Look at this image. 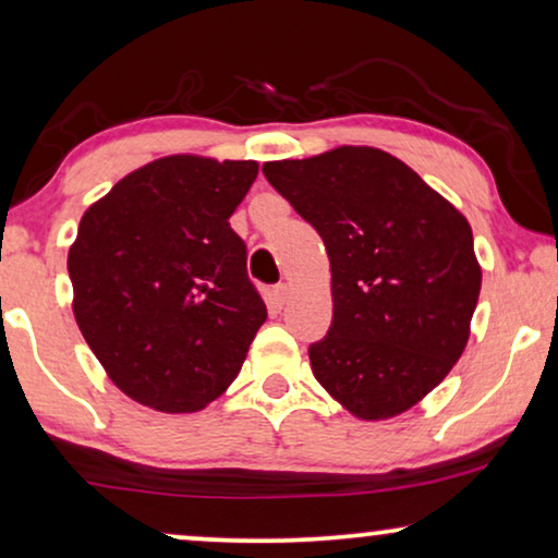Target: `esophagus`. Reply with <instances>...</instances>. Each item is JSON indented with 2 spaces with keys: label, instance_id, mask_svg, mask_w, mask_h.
<instances>
[{
  "label": "esophagus",
  "instance_id": "1",
  "mask_svg": "<svg viewBox=\"0 0 558 558\" xmlns=\"http://www.w3.org/2000/svg\"><path fill=\"white\" fill-rule=\"evenodd\" d=\"M269 299H271V304L277 306V310H281V306H284V304H287V299H289V287H287V284H277V287H271Z\"/></svg>",
  "mask_w": 558,
  "mask_h": 558
}]
</instances>
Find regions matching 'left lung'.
I'll use <instances>...</instances> for the list:
<instances>
[{
    "instance_id": "8db88e82",
    "label": "left lung",
    "mask_w": 558,
    "mask_h": 558,
    "mask_svg": "<svg viewBox=\"0 0 558 558\" xmlns=\"http://www.w3.org/2000/svg\"><path fill=\"white\" fill-rule=\"evenodd\" d=\"M264 175L325 241L332 325L312 373L360 420L405 413L465 350L481 266L465 216L390 153L342 145Z\"/></svg>"
}]
</instances>
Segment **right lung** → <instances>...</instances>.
<instances>
[{
  "instance_id": "add662e5",
  "label": "right lung",
  "mask_w": 558,
  "mask_h": 558,
  "mask_svg": "<svg viewBox=\"0 0 558 558\" xmlns=\"http://www.w3.org/2000/svg\"><path fill=\"white\" fill-rule=\"evenodd\" d=\"M256 173V160L158 158L80 221L68 254L72 312L105 373L141 405L204 410L266 322L229 223Z\"/></svg>"
}]
</instances>
